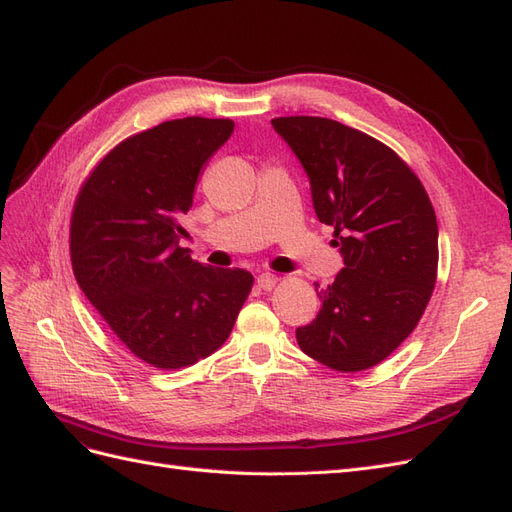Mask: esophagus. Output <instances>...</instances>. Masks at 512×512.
I'll list each match as a JSON object with an SVG mask.
<instances>
[{
  "mask_svg": "<svg viewBox=\"0 0 512 512\" xmlns=\"http://www.w3.org/2000/svg\"><path fill=\"white\" fill-rule=\"evenodd\" d=\"M275 284H277V277L273 275V273H260L258 275V286L262 288V290H273L275 288Z\"/></svg>",
  "mask_w": 512,
  "mask_h": 512,
  "instance_id": "esophagus-1",
  "label": "esophagus"
}]
</instances>
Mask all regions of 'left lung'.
<instances>
[{"instance_id":"obj_1","label":"left lung","mask_w":512,"mask_h":512,"mask_svg":"<svg viewBox=\"0 0 512 512\" xmlns=\"http://www.w3.org/2000/svg\"><path fill=\"white\" fill-rule=\"evenodd\" d=\"M312 183L318 220L344 256L316 292V320L299 348L335 371L382 363L414 331L438 277V222L414 170L374 136L327 117H275Z\"/></svg>"}]
</instances>
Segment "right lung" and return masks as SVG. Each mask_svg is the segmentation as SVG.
I'll list each match as a JSON object with an SVG mask.
<instances>
[{
  "instance_id": "add662e5",
  "label": "right lung",
  "mask_w": 512,
  "mask_h": 512,
  "mask_svg": "<svg viewBox=\"0 0 512 512\" xmlns=\"http://www.w3.org/2000/svg\"><path fill=\"white\" fill-rule=\"evenodd\" d=\"M232 119L185 117L128 136L94 166L74 200V277L119 342L158 369L207 359L235 327L254 275L213 269L179 247L203 164Z\"/></svg>"
}]
</instances>
